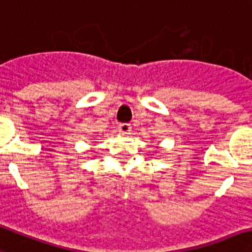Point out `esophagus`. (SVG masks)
<instances>
[{"instance_id":"1","label":"esophagus","mask_w":252,"mask_h":252,"mask_svg":"<svg viewBox=\"0 0 252 252\" xmlns=\"http://www.w3.org/2000/svg\"><path fill=\"white\" fill-rule=\"evenodd\" d=\"M118 132H120L121 135H128L131 132V126L128 124H121L118 126Z\"/></svg>"}]
</instances>
